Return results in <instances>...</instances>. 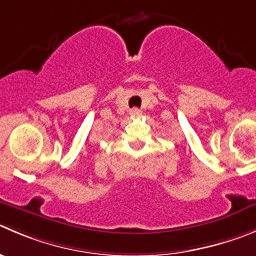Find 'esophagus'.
<instances>
[{
    "label": "esophagus",
    "mask_w": 256,
    "mask_h": 256,
    "mask_svg": "<svg viewBox=\"0 0 256 256\" xmlns=\"http://www.w3.org/2000/svg\"><path fill=\"white\" fill-rule=\"evenodd\" d=\"M130 114H132V116H140V110L138 108H133L130 109Z\"/></svg>",
    "instance_id": "esophagus-1"
}]
</instances>
